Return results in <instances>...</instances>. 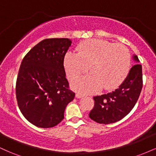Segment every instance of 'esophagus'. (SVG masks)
<instances>
[{"label":"esophagus","mask_w":156,"mask_h":156,"mask_svg":"<svg viewBox=\"0 0 156 156\" xmlns=\"http://www.w3.org/2000/svg\"><path fill=\"white\" fill-rule=\"evenodd\" d=\"M76 97L77 98H83V95L82 94H80V93H76Z\"/></svg>","instance_id":"esophagus-1"}]
</instances>
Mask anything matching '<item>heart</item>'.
<instances>
[{"label": "heart", "mask_w": 156, "mask_h": 156, "mask_svg": "<svg viewBox=\"0 0 156 156\" xmlns=\"http://www.w3.org/2000/svg\"><path fill=\"white\" fill-rule=\"evenodd\" d=\"M78 53L68 52L64 65L70 80L78 78L88 69L91 73L73 82L76 90L83 92H98L116 88L128 76L130 53L122 44H114L103 39L83 41L77 48Z\"/></svg>", "instance_id": "heart-1"}]
</instances>
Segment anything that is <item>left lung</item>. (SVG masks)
I'll return each mask as SVG.
<instances>
[{"label": "left lung", "mask_w": 156, "mask_h": 156, "mask_svg": "<svg viewBox=\"0 0 156 156\" xmlns=\"http://www.w3.org/2000/svg\"><path fill=\"white\" fill-rule=\"evenodd\" d=\"M136 62L124 81L117 89L101 96L94 97V106L89 114L92 120L100 124H111L124 118L133 109L142 89V69L137 55Z\"/></svg>", "instance_id": "1"}]
</instances>
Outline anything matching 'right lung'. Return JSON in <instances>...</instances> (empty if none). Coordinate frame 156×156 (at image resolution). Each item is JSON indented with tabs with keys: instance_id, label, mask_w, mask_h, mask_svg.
Returning a JSON list of instances; mask_svg holds the SVG:
<instances>
[{
	"instance_id": "obj_1",
	"label": "right lung",
	"mask_w": 156,
	"mask_h": 156,
	"mask_svg": "<svg viewBox=\"0 0 156 156\" xmlns=\"http://www.w3.org/2000/svg\"><path fill=\"white\" fill-rule=\"evenodd\" d=\"M71 44L67 38L44 39L22 61L16 83L17 104L27 120L39 128L61 122L67 104L74 99L64 67Z\"/></svg>"
}]
</instances>
